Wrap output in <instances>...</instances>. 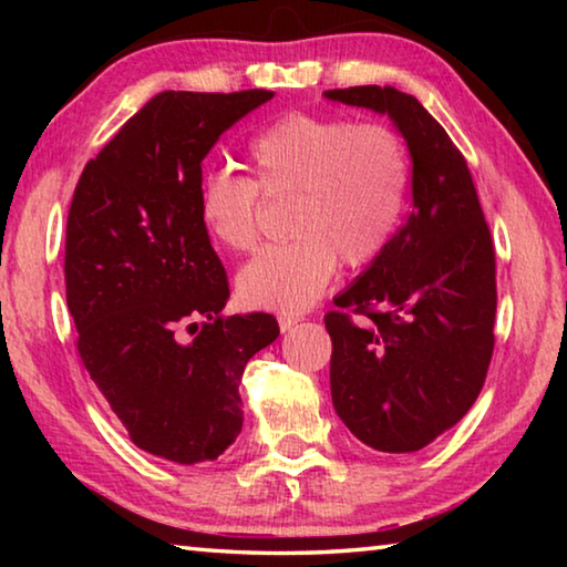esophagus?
I'll return each instance as SVG.
<instances>
[{"label": "esophagus", "mask_w": 567, "mask_h": 567, "mask_svg": "<svg viewBox=\"0 0 567 567\" xmlns=\"http://www.w3.org/2000/svg\"><path fill=\"white\" fill-rule=\"evenodd\" d=\"M277 322H280V330H282V332H290L292 328H297V322H300V318H290V315H280V318H277Z\"/></svg>", "instance_id": "esophagus-1"}]
</instances>
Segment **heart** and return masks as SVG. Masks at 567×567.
Listing matches in <instances>:
<instances>
[{
  "mask_svg": "<svg viewBox=\"0 0 567 567\" xmlns=\"http://www.w3.org/2000/svg\"><path fill=\"white\" fill-rule=\"evenodd\" d=\"M252 179L219 169L199 182V223L233 252L255 247L260 195L292 197V239L257 252L237 275L239 300L257 310L302 312L330 285L338 260L364 267L385 252L405 213L410 155L380 122L292 112L247 142Z\"/></svg>",
  "mask_w": 567,
  "mask_h": 567,
  "instance_id": "b5f03b06",
  "label": "heart"
}]
</instances>
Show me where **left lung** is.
Returning <instances> with one entry per match:
<instances>
[{
    "mask_svg": "<svg viewBox=\"0 0 567 567\" xmlns=\"http://www.w3.org/2000/svg\"><path fill=\"white\" fill-rule=\"evenodd\" d=\"M388 114L412 159V213L375 262L334 297L332 405L380 453H415L473 408L495 348V247L460 150L412 94L330 90ZM352 313L363 320L354 323Z\"/></svg>",
    "mask_w": 567,
    "mask_h": 567,
    "instance_id": "left-lung-1",
    "label": "left lung"
}]
</instances>
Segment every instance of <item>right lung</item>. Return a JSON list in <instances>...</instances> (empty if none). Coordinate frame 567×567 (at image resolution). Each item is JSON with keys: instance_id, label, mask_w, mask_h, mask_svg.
<instances>
[{"instance_id": "obj_1", "label": "right lung", "mask_w": 567, "mask_h": 567, "mask_svg": "<svg viewBox=\"0 0 567 567\" xmlns=\"http://www.w3.org/2000/svg\"><path fill=\"white\" fill-rule=\"evenodd\" d=\"M272 97L159 92L87 162L72 197L76 350L132 443L169 463H207L235 443L245 364L280 334L267 312L225 318L227 275L197 213L207 152Z\"/></svg>"}]
</instances>
